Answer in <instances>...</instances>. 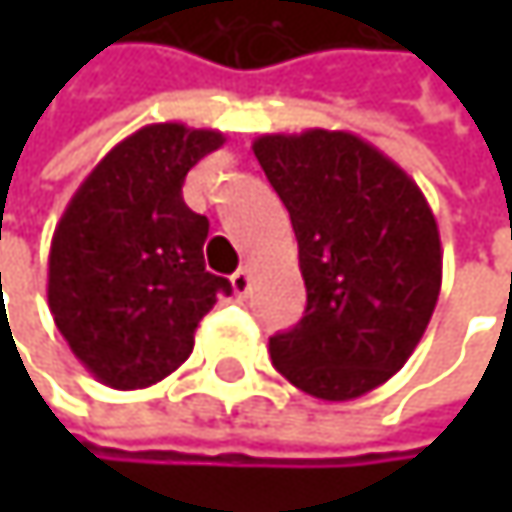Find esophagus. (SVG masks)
Segmentation results:
<instances>
[{
    "mask_svg": "<svg viewBox=\"0 0 512 512\" xmlns=\"http://www.w3.org/2000/svg\"><path fill=\"white\" fill-rule=\"evenodd\" d=\"M231 287H234L237 296H246L249 287H252V272H249V269H237V272L231 275Z\"/></svg>",
    "mask_w": 512,
    "mask_h": 512,
    "instance_id": "34e87169",
    "label": "esophagus"
}]
</instances>
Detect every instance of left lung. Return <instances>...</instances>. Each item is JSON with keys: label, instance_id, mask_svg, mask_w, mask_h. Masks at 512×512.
<instances>
[{"label": "left lung", "instance_id": "1", "mask_svg": "<svg viewBox=\"0 0 512 512\" xmlns=\"http://www.w3.org/2000/svg\"><path fill=\"white\" fill-rule=\"evenodd\" d=\"M284 201L305 278V317L275 338V370L341 403L388 382L415 353L442 290L436 216L418 183L347 130L252 145Z\"/></svg>", "mask_w": 512, "mask_h": 512}]
</instances>
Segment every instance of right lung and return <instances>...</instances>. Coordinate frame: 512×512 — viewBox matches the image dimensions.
Here are the masks:
<instances>
[{"label":"right lung","mask_w":512,"mask_h":512,"mask_svg":"<svg viewBox=\"0 0 512 512\" xmlns=\"http://www.w3.org/2000/svg\"><path fill=\"white\" fill-rule=\"evenodd\" d=\"M222 145L219 130L148 124L94 165L55 225L52 320L109 388H148L177 370L216 296L231 293L204 269L207 216L183 201L189 168Z\"/></svg>","instance_id":"right-lung-1"}]
</instances>
